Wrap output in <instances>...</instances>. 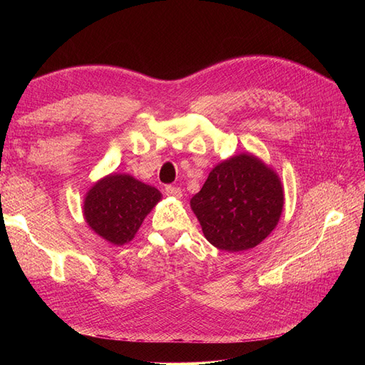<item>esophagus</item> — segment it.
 Listing matches in <instances>:
<instances>
[{
	"mask_svg": "<svg viewBox=\"0 0 365 365\" xmlns=\"http://www.w3.org/2000/svg\"><path fill=\"white\" fill-rule=\"evenodd\" d=\"M165 195L168 196H173V197H181L182 192L180 187H173V185H168L165 187Z\"/></svg>",
	"mask_w": 365,
	"mask_h": 365,
	"instance_id": "1",
	"label": "esophagus"
}]
</instances>
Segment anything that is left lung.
Returning <instances> with one entry per match:
<instances>
[{
    "instance_id": "1",
    "label": "left lung",
    "mask_w": 365,
    "mask_h": 365,
    "mask_svg": "<svg viewBox=\"0 0 365 365\" xmlns=\"http://www.w3.org/2000/svg\"><path fill=\"white\" fill-rule=\"evenodd\" d=\"M283 204L279 175L251 153L219 163L190 200L205 239L230 252L267 239L279 224Z\"/></svg>"
}]
</instances>
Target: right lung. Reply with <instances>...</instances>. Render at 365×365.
Returning <instances> with one entry per match:
<instances>
[{
  "mask_svg": "<svg viewBox=\"0 0 365 365\" xmlns=\"http://www.w3.org/2000/svg\"><path fill=\"white\" fill-rule=\"evenodd\" d=\"M160 200L161 193L155 187L126 173H111L88 190L83 216L96 235L120 247L134 239Z\"/></svg>",
  "mask_w": 365,
  "mask_h": 365,
  "instance_id": "right-lung-1",
  "label": "right lung"
}]
</instances>
